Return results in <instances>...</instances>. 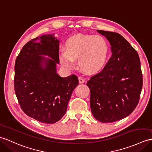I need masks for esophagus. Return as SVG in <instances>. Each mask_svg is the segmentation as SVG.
Returning <instances> with one entry per match:
<instances>
[{
	"instance_id": "obj_1",
	"label": "esophagus",
	"mask_w": 152,
	"mask_h": 152,
	"mask_svg": "<svg viewBox=\"0 0 152 152\" xmlns=\"http://www.w3.org/2000/svg\"><path fill=\"white\" fill-rule=\"evenodd\" d=\"M78 80H79V83H83L85 82V80L82 77H78Z\"/></svg>"
}]
</instances>
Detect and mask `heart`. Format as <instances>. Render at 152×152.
Returning <instances> with one entry per match:
<instances>
[{
	"instance_id": "b5f03b06",
	"label": "heart",
	"mask_w": 152,
	"mask_h": 152,
	"mask_svg": "<svg viewBox=\"0 0 152 152\" xmlns=\"http://www.w3.org/2000/svg\"><path fill=\"white\" fill-rule=\"evenodd\" d=\"M65 52L59 56L61 65L72 69L77 59L79 69L89 75L99 72L106 63L109 47L105 38L99 35L76 34L65 42Z\"/></svg>"
}]
</instances>
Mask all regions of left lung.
<instances>
[{"mask_svg":"<svg viewBox=\"0 0 152 152\" xmlns=\"http://www.w3.org/2000/svg\"><path fill=\"white\" fill-rule=\"evenodd\" d=\"M111 45V57L102 71L91 77L87 86L94 117L113 122L128 116L138 104L142 75L138 53L119 34L97 30Z\"/></svg>","mask_w":152,"mask_h":152,"instance_id":"8db88e82","label":"left lung"}]
</instances>
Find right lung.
<instances>
[{"instance_id":"right-lung-1","label":"right lung","mask_w":152,"mask_h":152,"mask_svg":"<svg viewBox=\"0 0 152 152\" xmlns=\"http://www.w3.org/2000/svg\"><path fill=\"white\" fill-rule=\"evenodd\" d=\"M59 43L54 34L31 39L23 47L15 64L14 87L21 109L45 124H54L64 116L78 85L75 75L62 77L58 75Z\"/></svg>"}]
</instances>
